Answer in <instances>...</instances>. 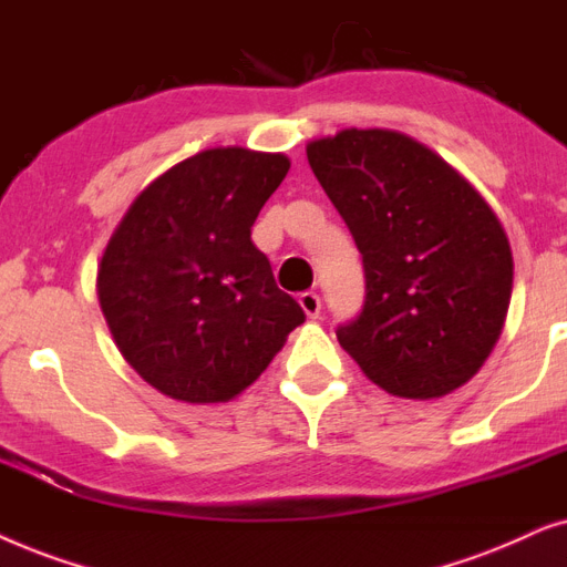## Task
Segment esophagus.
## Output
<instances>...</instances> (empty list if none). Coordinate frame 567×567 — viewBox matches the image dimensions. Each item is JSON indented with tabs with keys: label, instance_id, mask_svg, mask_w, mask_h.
<instances>
[{
	"label": "esophagus",
	"instance_id": "34e87169",
	"mask_svg": "<svg viewBox=\"0 0 567 567\" xmlns=\"http://www.w3.org/2000/svg\"><path fill=\"white\" fill-rule=\"evenodd\" d=\"M298 303H300V308H303V311H306L308 319H319V316H321V298L316 296V292H311V290L300 292Z\"/></svg>",
	"mask_w": 567,
	"mask_h": 567
}]
</instances>
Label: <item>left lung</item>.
Returning a JSON list of instances; mask_svg holds the SVG:
<instances>
[{
	"label": "left lung",
	"mask_w": 567,
	"mask_h": 567,
	"mask_svg": "<svg viewBox=\"0 0 567 567\" xmlns=\"http://www.w3.org/2000/svg\"><path fill=\"white\" fill-rule=\"evenodd\" d=\"M311 171L350 228L365 300L337 339L375 386L437 399L493 352L513 290L505 230L441 155L391 130L308 142Z\"/></svg>",
	"instance_id": "1"
}]
</instances>
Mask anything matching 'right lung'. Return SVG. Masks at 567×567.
Instances as JSON below:
<instances>
[{"label": "right lung", "instance_id": "right-lung-1", "mask_svg": "<svg viewBox=\"0 0 567 567\" xmlns=\"http://www.w3.org/2000/svg\"><path fill=\"white\" fill-rule=\"evenodd\" d=\"M282 153L215 147L157 176L97 264V300L124 360L161 394L230 402L306 321L251 240L288 176Z\"/></svg>", "mask_w": 567, "mask_h": 567}]
</instances>
